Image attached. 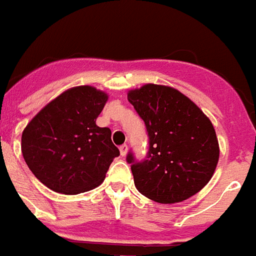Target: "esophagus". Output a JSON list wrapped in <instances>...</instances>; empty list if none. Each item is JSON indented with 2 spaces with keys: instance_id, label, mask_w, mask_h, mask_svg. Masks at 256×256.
<instances>
[{
  "instance_id": "1",
  "label": "esophagus",
  "mask_w": 256,
  "mask_h": 256,
  "mask_svg": "<svg viewBox=\"0 0 256 256\" xmlns=\"http://www.w3.org/2000/svg\"><path fill=\"white\" fill-rule=\"evenodd\" d=\"M119 149H120V154H122V157H126V153H128V146H126V145H122Z\"/></svg>"
}]
</instances>
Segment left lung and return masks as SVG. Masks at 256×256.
Instances as JSON below:
<instances>
[{"label":"left lung","mask_w":256,"mask_h":256,"mask_svg":"<svg viewBox=\"0 0 256 256\" xmlns=\"http://www.w3.org/2000/svg\"><path fill=\"white\" fill-rule=\"evenodd\" d=\"M149 136L146 158L128 153L134 186L148 199L183 202L204 188L220 157L216 130L202 110L170 86L148 84L128 92Z\"/></svg>","instance_id":"1"}]
</instances>
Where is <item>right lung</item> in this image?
<instances>
[{
  "label": "right lung",
  "mask_w": 256,
  "mask_h": 256,
  "mask_svg": "<svg viewBox=\"0 0 256 256\" xmlns=\"http://www.w3.org/2000/svg\"><path fill=\"white\" fill-rule=\"evenodd\" d=\"M108 99L92 86H76L40 110L22 133V154L52 191L77 195L98 187L120 154L111 130L96 126Z\"/></svg>",
  "instance_id": "right-lung-1"
}]
</instances>
